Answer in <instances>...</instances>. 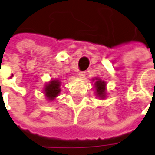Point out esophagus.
Segmentation results:
<instances>
[{
  "mask_svg": "<svg viewBox=\"0 0 155 155\" xmlns=\"http://www.w3.org/2000/svg\"><path fill=\"white\" fill-rule=\"evenodd\" d=\"M78 75L79 78H85V72H79Z\"/></svg>",
  "mask_w": 155,
  "mask_h": 155,
  "instance_id": "obj_1",
  "label": "esophagus"
}]
</instances>
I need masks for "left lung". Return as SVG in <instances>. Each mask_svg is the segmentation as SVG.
I'll return each mask as SVG.
<instances>
[{"instance_id":"1","label":"left lung","mask_w":155,"mask_h":155,"mask_svg":"<svg viewBox=\"0 0 155 155\" xmlns=\"http://www.w3.org/2000/svg\"><path fill=\"white\" fill-rule=\"evenodd\" d=\"M91 82L93 83V86L95 88L96 96L101 100H104L107 97V87L106 82L101 79L100 78H91Z\"/></svg>"}]
</instances>
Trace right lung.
<instances>
[{
  "mask_svg": "<svg viewBox=\"0 0 155 155\" xmlns=\"http://www.w3.org/2000/svg\"><path fill=\"white\" fill-rule=\"evenodd\" d=\"M61 80L58 78L55 79H51L49 82H47L44 86H43V94L45 96V98L50 101L53 102L56 97L61 92Z\"/></svg>",
  "mask_w": 155,
  "mask_h": 155,
  "instance_id": "add662e5",
  "label": "right lung"
}]
</instances>
